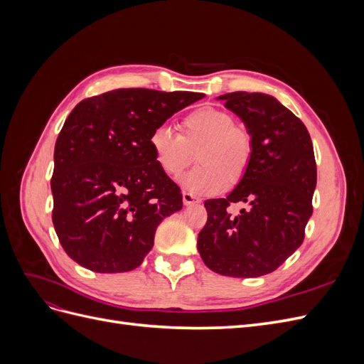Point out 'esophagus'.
<instances>
[{"mask_svg":"<svg viewBox=\"0 0 364 364\" xmlns=\"http://www.w3.org/2000/svg\"><path fill=\"white\" fill-rule=\"evenodd\" d=\"M182 199H183V205L190 206V205H196V203H200V199L197 196H194L193 193L188 191H183L182 193Z\"/></svg>","mask_w":364,"mask_h":364,"instance_id":"1","label":"esophagus"}]
</instances>
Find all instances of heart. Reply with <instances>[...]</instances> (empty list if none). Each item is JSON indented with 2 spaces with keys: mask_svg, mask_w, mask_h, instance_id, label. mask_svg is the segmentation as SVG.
<instances>
[{
  "mask_svg": "<svg viewBox=\"0 0 364 364\" xmlns=\"http://www.w3.org/2000/svg\"><path fill=\"white\" fill-rule=\"evenodd\" d=\"M181 134L168 126H156L150 132L149 144L158 167L168 178H178L199 150V167L183 178L185 188L194 194H217L228 182L238 183L246 174L252 155L250 132L235 123L225 109L203 106L181 119Z\"/></svg>",
  "mask_w": 364,
  "mask_h": 364,
  "instance_id": "1",
  "label": "heart"
}]
</instances>
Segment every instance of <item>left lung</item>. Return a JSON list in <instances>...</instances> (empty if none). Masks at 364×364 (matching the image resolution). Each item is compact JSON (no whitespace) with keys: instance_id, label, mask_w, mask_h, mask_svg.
<instances>
[{"instance_id":"8db88e82","label":"left lung","mask_w":364,"mask_h":364,"mask_svg":"<svg viewBox=\"0 0 364 364\" xmlns=\"http://www.w3.org/2000/svg\"><path fill=\"white\" fill-rule=\"evenodd\" d=\"M220 98L246 123L253 155L232 193L205 202L208 220L197 249L218 274L257 278L277 270L302 245L317 179L313 142L277 98L241 91ZM237 203L250 206L234 213Z\"/></svg>"}]
</instances>
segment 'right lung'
Masks as SVG:
<instances>
[{"mask_svg": "<svg viewBox=\"0 0 364 364\" xmlns=\"http://www.w3.org/2000/svg\"><path fill=\"white\" fill-rule=\"evenodd\" d=\"M202 92L127 87L85 98L54 146L53 225L68 257L98 273L136 269L158 225L182 208L149 136Z\"/></svg>", "mask_w": 364, "mask_h": 364, "instance_id": "1", "label": "right lung"}]
</instances>
